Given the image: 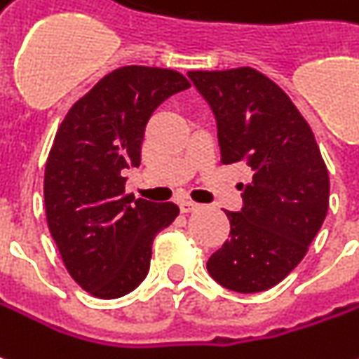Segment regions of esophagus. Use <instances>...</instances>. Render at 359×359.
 <instances>
[{
    "label": "esophagus",
    "instance_id": "obj_1",
    "mask_svg": "<svg viewBox=\"0 0 359 359\" xmlns=\"http://www.w3.org/2000/svg\"><path fill=\"white\" fill-rule=\"evenodd\" d=\"M179 205H180V212H182V214H190V212H194V210H198V208H200V204L192 202V200H180Z\"/></svg>",
    "mask_w": 359,
    "mask_h": 359
}]
</instances>
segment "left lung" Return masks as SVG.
Listing matches in <instances>:
<instances>
[{
	"label": "left lung",
	"mask_w": 359,
	"mask_h": 359,
	"mask_svg": "<svg viewBox=\"0 0 359 359\" xmlns=\"http://www.w3.org/2000/svg\"><path fill=\"white\" fill-rule=\"evenodd\" d=\"M214 110L222 163L252 171L229 239L208 260L217 284L264 292L302 262L328 210L327 165L313 130L278 85L252 67L188 72Z\"/></svg>",
	"instance_id": "1"
}]
</instances>
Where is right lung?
I'll use <instances>...</instances> for the list:
<instances>
[{
    "instance_id": "obj_1",
    "label": "right lung",
    "mask_w": 359,
    "mask_h": 359,
    "mask_svg": "<svg viewBox=\"0 0 359 359\" xmlns=\"http://www.w3.org/2000/svg\"><path fill=\"white\" fill-rule=\"evenodd\" d=\"M175 69L124 66L67 110L44 171V205L64 266L95 297L116 299L144 282L157 233L179 215L172 202L126 194L124 169L140 167L145 124L188 89Z\"/></svg>"
}]
</instances>
